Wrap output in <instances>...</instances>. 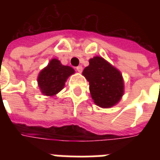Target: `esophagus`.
<instances>
[{"mask_svg": "<svg viewBox=\"0 0 160 160\" xmlns=\"http://www.w3.org/2000/svg\"><path fill=\"white\" fill-rule=\"evenodd\" d=\"M76 70H77L79 73H81L83 70V67L81 66V65H79V66H77V67H76Z\"/></svg>", "mask_w": 160, "mask_h": 160, "instance_id": "obj_1", "label": "esophagus"}]
</instances>
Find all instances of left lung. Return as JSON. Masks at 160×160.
<instances>
[{"instance_id": "8db88e82", "label": "left lung", "mask_w": 160, "mask_h": 160, "mask_svg": "<svg viewBox=\"0 0 160 160\" xmlns=\"http://www.w3.org/2000/svg\"><path fill=\"white\" fill-rule=\"evenodd\" d=\"M89 62V66L83 70V75L89 81L94 102L102 108L112 107L124 94L122 75L102 57L95 56Z\"/></svg>"}]
</instances>
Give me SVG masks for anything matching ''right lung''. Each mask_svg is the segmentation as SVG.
Masks as SVG:
<instances>
[{
	"mask_svg": "<svg viewBox=\"0 0 160 160\" xmlns=\"http://www.w3.org/2000/svg\"><path fill=\"white\" fill-rule=\"evenodd\" d=\"M75 70L67 65L60 64V60L53 59L38 76V84L42 94L54 95L60 92L65 86V82Z\"/></svg>",
	"mask_w": 160,
	"mask_h": 160,
	"instance_id": "right-lung-1",
	"label": "right lung"
}]
</instances>
